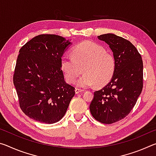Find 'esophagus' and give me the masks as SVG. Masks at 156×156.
I'll use <instances>...</instances> for the list:
<instances>
[{
    "mask_svg": "<svg viewBox=\"0 0 156 156\" xmlns=\"http://www.w3.org/2000/svg\"><path fill=\"white\" fill-rule=\"evenodd\" d=\"M83 89H80L76 88V89H75V92H76V94H78L79 93H81V92H83Z\"/></svg>",
    "mask_w": 156,
    "mask_h": 156,
    "instance_id": "34e87169",
    "label": "esophagus"
}]
</instances>
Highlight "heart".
Instances as JSON below:
<instances>
[{
  "label": "heart",
  "mask_w": 156,
  "mask_h": 156,
  "mask_svg": "<svg viewBox=\"0 0 156 156\" xmlns=\"http://www.w3.org/2000/svg\"><path fill=\"white\" fill-rule=\"evenodd\" d=\"M72 57L63 56L60 62L61 69L69 83L77 82L80 87L87 88L94 85L102 87L109 83L115 70V60L103 47L91 41L77 44L72 50Z\"/></svg>",
  "instance_id": "obj_1"
}]
</instances>
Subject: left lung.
<instances>
[{
	"mask_svg": "<svg viewBox=\"0 0 156 156\" xmlns=\"http://www.w3.org/2000/svg\"><path fill=\"white\" fill-rule=\"evenodd\" d=\"M98 38L112 50L115 70L109 83L94 92L89 109L100 122L112 124L125 118L135 106L143 87V62L130 41L113 34Z\"/></svg>",
	"mask_w": 156,
	"mask_h": 156,
	"instance_id": "1",
	"label": "left lung"
}]
</instances>
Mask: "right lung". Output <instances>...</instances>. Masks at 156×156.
<instances>
[{
	"label": "right lung",
	"mask_w": 156,
	"mask_h": 156,
	"mask_svg": "<svg viewBox=\"0 0 156 156\" xmlns=\"http://www.w3.org/2000/svg\"><path fill=\"white\" fill-rule=\"evenodd\" d=\"M70 44L62 36L41 34L20 48L13 80L20 109L31 119L53 124L67 112L75 88L65 81L60 62Z\"/></svg>",
	"instance_id": "right-lung-1"
}]
</instances>
